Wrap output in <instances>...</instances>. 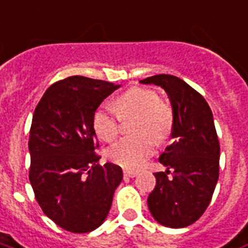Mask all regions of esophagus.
Listing matches in <instances>:
<instances>
[{
    "label": "esophagus",
    "mask_w": 248,
    "mask_h": 248,
    "mask_svg": "<svg viewBox=\"0 0 248 248\" xmlns=\"http://www.w3.org/2000/svg\"><path fill=\"white\" fill-rule=\"evenodd\" d=\"M138 175V172H135V170H124V176L126 179H133L135 176Z\"/></svg>",
    "instance_id": "34e87169"
}]
</instances>
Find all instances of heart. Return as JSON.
Segmentation results:
<instances>
[{
  "instance_id": "heart-1",
  "label": "heart",
  "mask_w": 248,
  "mask_h": 248,
  "mask_svg": "<svg viewBox=\"0 0 248 248\" xmlns=\"http://www.w3.org/2000/svg\"><path fill=\"white\" fill-rule=\"evenodd\" d=\"M113 109L119 118L135 114L133 131L108 150L110 160L129 170L143 166L155 150V144L166 142L173 129V111L156 92L135 87L113 101ZM94 133L106 142H111L119 134L118 119L105 109H97L92 117Z\"/></svg>"
}]
</instances>
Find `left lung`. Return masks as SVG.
I'll use <instances>...</instances> for the list:
<instances>
[{
    "instance_id": "obj_1",
    "label": "left lung",
    "mask_w": 248,
    "mask_h": 248,
    "mask_svg": "<svg viewBox=\"0 0 248 248\" xmlns=\"http://www.w3.org/2000/svg\"><path fill=\"white\" fill-rule=\"evenodd\" d=\"M140 82L163 88L173 111L172 143L159 157L167 170L155 173L148 209L163 226H189L209 206L219 176V142L212 110L199 92L176 76L155 75Z\"/></svg>"
}]
</instances>
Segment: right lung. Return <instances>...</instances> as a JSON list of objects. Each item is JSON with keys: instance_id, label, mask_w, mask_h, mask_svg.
<instances>
[{"instance_id": "add662e5", "label": "right lung", "mask_w": 248, "mask_h": 248, "mask_svg": "<svg viewBox=\"0 0 248 248\" xmlns=\"http://www.w3.org/2000/svg\"><path fill=\"white\" fill-rule=\"evenodd\" d=\"M121 85L71 76L55 82L36 105L31 122L29 179L46 216L64 230L93 232L108 217L122 168L98 164L92 117Z\"/></svg>"}]
</instances>
